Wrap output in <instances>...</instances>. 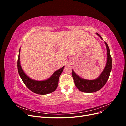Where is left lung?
Returning <instances> with one entry per match:
<instances>
[{
	"label": "left lung",
	"mask_w": 126,
	"mask_h": 126,
	"mask_svg": "<svg viewBox=\"0 0 126 126\" xmlns=\"http://www.w3.org/2000/svg\"><path fill=\"white\" fill-rule=\"evenodd\" d=\"M96 34L102 39L99 34L98 33ZM105 43L106 46L107 52V60L104 70L97 79L92 80L82 79L77 75H76L72 70V76L73 77L75 86L80 91L89 93L96 92L101 89L107 81L112 69V58L110 55L108 46L106 41H105Z\"/></svg>",
	"instance_id": "1"
}]
</instances>
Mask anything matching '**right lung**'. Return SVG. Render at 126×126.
Segmentation results:
<instances>
[{"instance_id": "add662e5", "label": "right lung", "mask_w": 126, "mask_h": 126, "mask_svg": "<svg viewBox=\"0 0 126 126\" xmlns=\"http://www.w3.org/2000/svg\"><path fill=\"white\" fill-rule=\"evenodd\" d=\"M18 73L22 81L28 88L32 92L40 94H46L54 91L58 87L59 76L62 73L64 66L56 71L50 78L44 81H36L29 78L22 70L20 63V50L17 62Z\"/></svg>"}]
</instances>
